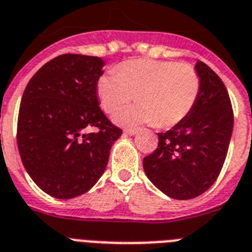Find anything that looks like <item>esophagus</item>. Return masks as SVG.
<instances>
[{
  "mask_svg": "<svg viewBox=\"0 0 252 252\" xmlns=\"http://www.w3.org/2000/svg\"><path fill=\"white\" fill-rule=\"evenodd\" d=\"M124 133L129 134V136H134L136 133H138V129H136V128H126V129H124Z\"/></svg>",
  "mask_w": 252,
  "mask_h": 252,
  "instance_id": "esophagus-1",
  "label": "esophagus"
}]
</instances>
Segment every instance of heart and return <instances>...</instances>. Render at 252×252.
<instances>
[{
	"mask_svg": "<svg viewBox=\"0 0 252 252\" xmlns=\"http://www.w3.org/2000/svg\"><path fill=\"white\" fill-rule=\"evenodd\" d=\"M200 90L197 70L177 61L126 60L116 71L102 74L97 80V96L107 114L126 106L136 94L138 103L115 115V122L123 126H177L192 111Z\"/></svg>",
	"mask_w": 252,
	"mask_h": 252,
	"instance_id": "b5f03b06",
	"label": "heart"
}]
</instances>
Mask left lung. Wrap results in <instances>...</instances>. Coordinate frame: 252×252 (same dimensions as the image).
<instances>
[{"mask_svg":"<svg viewBox=\"0 0 252 252\" xmlns=\"http://www.w3.org/2000/svg\"><path fill=\"white\" fill-rule=\"evenodd\" d=\"M201 90L193 109L143 158L147 178L169 197L189 200L213 186L225 161L233 130L228 91L214 70L196 63Z\"/></svg>","mask_w":252,"mask_h":252,"instance_id":"left-lung-1","label":"left lung"}]
</instances>
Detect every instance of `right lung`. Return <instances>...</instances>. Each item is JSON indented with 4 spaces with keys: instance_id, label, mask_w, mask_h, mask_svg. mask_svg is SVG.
<instances>
[{
    "instance_id": "1",
    "label": "right lung",
    "mask_w": 252,
    "mask_h": 252,
    "mask_svg": "<svg viewBox=\"0 0 252 252\" xmlns=\"http://www.w3.org/2000/svg\"><path fill=\"white\" fill-rule=\"evenodd\" d=\"M102 66L97 56L60 55L25 87L18 116L19 154L31 178L52 197L67 200L94 187L122 136L98 106ZM91 127L96 130L86 133Z\"/></svg>"
}]
</instances>
